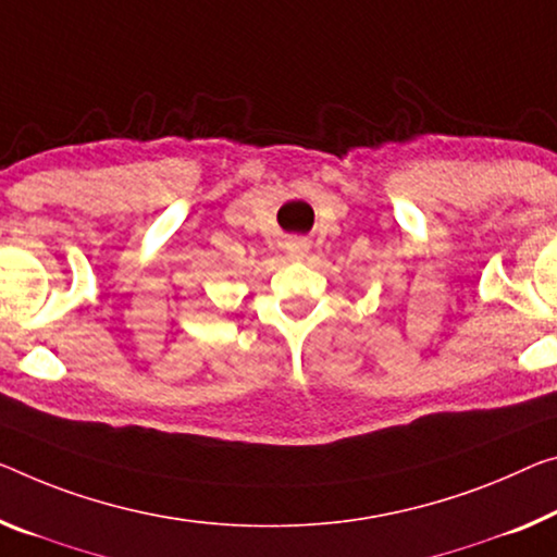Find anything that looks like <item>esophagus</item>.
Here are the masks:
<instances>
[{"mask_svg":"<svg viewBox=\"0 0 557 557\" xmlns=\"http://www.w3.org/2000/svg\"><path fill=\"white\" fill-rule=\"evenodd\" d=\"M288 259H294V261H301L304 256L308 253V244L306 242H290L288 246Z\"/></svg>","mask_w":557,"mask_h":557,"instance_id":"34e87169","label":"esophagus"}]
</instances>
